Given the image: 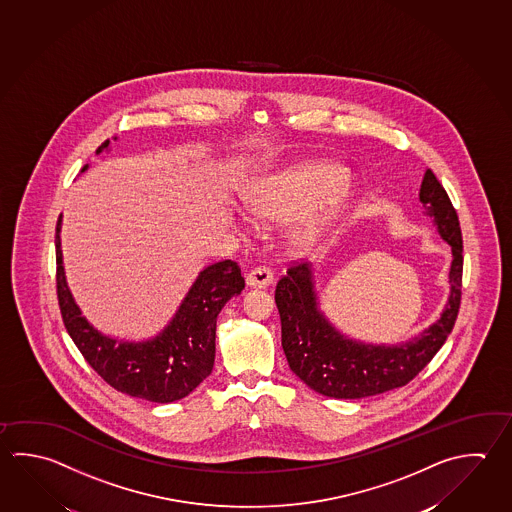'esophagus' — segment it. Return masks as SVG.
I'll return each instance as SVG.
<instances>
[{"label": "esophagus", "instance_id": "esophagus-1", "mask_svg": "<svg viewBox=\"0 0 512 512\" xmlns=\"http://www.w3.org/2000/svg\"><path fill=\"white\" fill-rule=\"evenodd\" d=\"M273 282V275L268 268H255L246 275V286L253 290H266Z\"/></svg>", "mask_w": 512, "mask_h": 512}]
</instances>
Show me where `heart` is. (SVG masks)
Instances as JSON below:
<instances>
[{"label":"heart","instance_id":"1","mask_svg":"<svg viewBox=\"0 0 512 512\" xmlns=\"http://www.w3.org/2000/svg\"><path fill=\"white\" fill-rule=\"evenodd\" d=\"M342 166L329 163H304L264 177L248 197V210L259 217L293 219L315 210L291 232V242L299 250H309L328 235L346 208V199L335 194L348 184Z\"/></svg>","mask_w":512,"mask_h":512}]
</instances>
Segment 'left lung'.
<instances>
[{
  "mask_svg": "<svg viewBox=\"0 0 512 512\" xmlns=\"http://www.w3.org/2000/svg\"><path fill=\"white\" fill-rule=\"evenodd\" d=\"M424 215L451 246L449 295L440 317L429 328L396 344H375L338 329L320 302L317 266L288 270L275 291L282 322V349L291 371L329 398H366L402 387L424 369L453 331L462 297V232L444 186L427 168L420 186Z\"/></svg>",
  "mask_w": 512,
  "mask_h": 512,
  "instance_id": "obj_1",
  "label": "left lung"
}]
</instances>
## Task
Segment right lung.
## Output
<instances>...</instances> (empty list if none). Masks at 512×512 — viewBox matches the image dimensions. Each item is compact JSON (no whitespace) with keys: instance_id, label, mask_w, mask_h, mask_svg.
I'll list each match as a JSON object with an SVG mask.
<instances>
[{"instance_id":"right-lung-1","label":"right lung","mask_w":512,"mask_h":512,"mask_svg":"<svg viewBox=\"0 0 512 512\" xmlns=\"http://www.w3.org/2000/svg\"><path fill=\"white\" fill-rule=\"evenodd\" d=\"M117 137H114L116 141ZM110 150V141L96 154ZM88 170L83 166L81 174ZM56 224V266L61 317L81 355L107 384L135 398L170 404L190 395L212 373L217 317L228 300L241 295L244 279L237 262H213L197 273L174 317L154 337L126 340L107 335L83 315L67 282Z\"/></svg>"}]
</instances>
